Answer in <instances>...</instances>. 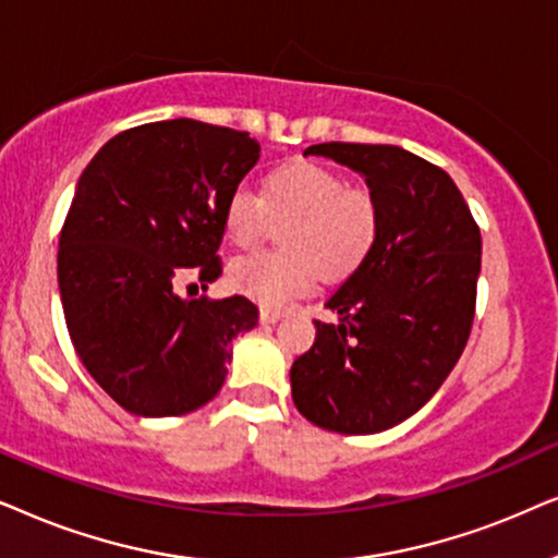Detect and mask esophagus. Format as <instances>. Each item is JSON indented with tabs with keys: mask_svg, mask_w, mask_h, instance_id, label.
Here are the masks:
<instances>
[{
	"mask_svg": "<svg viewBox=\"0 0 558 558\" xmlns=\"http://www.w3.org/2000/svg\"><path fill=\"white\" fill-rule=\"evenodd\" d=\"M259 318H263V324H278L280 318H283V311L263 308V311H259Z\"/></svg>",
	"mask_w": 558,
	"mask_h": 558,
	"instance_id": "obj_1",
	"label": "esophagus"
}]
</instances>
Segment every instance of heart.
I'll return each instance as SVG.
<instances>
[{"instance_id":"1","label":"heart","mask_w":558,"mask_h":558,"mask_svg":"<svg viewBox=\"0 0 558 558\" xmlns=\"http://www.w3.org/2000/svg\"><path fill=\"white\" fill-rule=\"evenodd\" d=\"M275 255L236 259L229 283L267 308L308 293L318 275L341 280L373 255L380 236V206L365 189H347L344 175L311 160L270 170L259 196L236 189L227 198L221 227L236 250H252L283 227Z\"/></svg>"}]
</instances>
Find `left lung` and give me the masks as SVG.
I'll return each mask as SVG.
<instances>
[{
  "instance_id": "left-lung-1",
  "label": "left lung",
  "mask_w": 558,
  "mask_h": 558,
  "mask_svg": "<svg viewBox=\"0 0 558 558\" xmlns=\"http://www.w3.org/2000/svg\"><path fill=\"white\" fill-rule=\"evenodd\" d=\"M322 155L365 178L380 236L316 322L291 367L293 403L337 434L398 426L434 398L470 339L482 236L457 183L396 145L324 143Z\"/></svg>"
}]
</instances>
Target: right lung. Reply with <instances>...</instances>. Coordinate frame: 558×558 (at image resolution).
Returning a JSON list of instances; mask_svg holds the SVG:
<instances>
[{
	"label": "right lung",
	"instance_id": "obj_1",
	"mask_svg": "<svg viewBox=\"0 0 558 558\" xmlns=\"http://www.w3.org/2000/svg\"><path fill=\"white\" fill-rule=\"evenodd\" d=\"M259 160L247 132L168 119L94 155L58 240V291L78 360L124 411L183 415L225 385L232 341L257 326L244 295L181 299L221 275L227 198Z\"/></svg>",
	"mask_w": 558,
	"mask_h": 558
}]
</instances>
